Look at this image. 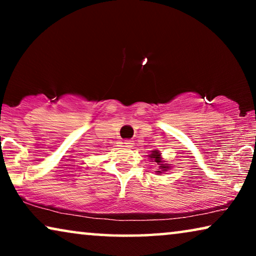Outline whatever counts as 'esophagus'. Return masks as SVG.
<instances>
[{"mask_svg": "<svg viewBox=\"0 0 256 256\" xmlns=\"http://www.w3.org/2000/svg\"><path fill=\"white\" fill-rule=\"evenodd\" d=\"M124 146H128V148H132V146H134V141H132V140H127V141H124Z\"/></svg>", "mask_w": 256, "mask_h": 256, "instance_id": "esophagus-1", "label": "esophagus"}]
</instances>
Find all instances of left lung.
Here are the masks:
<instances>
[{
	"instance_id": "1",
	"label": "left lung",
	"mask_w": 256,
	"mask_h": 256,
	"mask_svg": "<svg viewBox=\"0 0 256 256\" xmlns=\"http://www.w3.org/2000/svg\"><path fill=\"white\" fill-rule=\"evenodd\" d=\"M150 158H155V162L158 164V166H160V171H157V172H162V171H166L168 168H169V166H166L168 164H160L162 163V160H160V152H152V154H150Z\"/></svg>"
}]
</instances>
